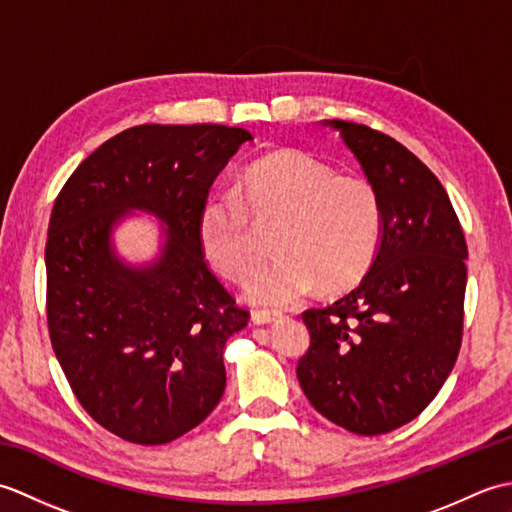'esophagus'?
<instances>
[{
	"label": "esophagus",
	"instance_id": "1",
	"mask_svg": "<svg viewBox=\"0 0 512 512\" xmlns=\"http://www.w3.org/2000/svg\"><path fill=\"white\" fill-rule=\"evenodd\" d=\"M281 319L279 312H266V310H257L250 314V321L255 325H268V323H277Z\"/></svg>",
	"mask_w": 512,
	"mask_h": 512
}]
</instances>
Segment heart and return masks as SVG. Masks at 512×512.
Segmentation results:
<instances>
[{"label":"heart","instance_id":"obj_1","mask_svg":"<svg viewBox=\"0 0 512 512\" xmlns=\"http://www.w3.org/2000/svg\"><path fill=\"white\" fill-rule=\"evenodd\" d=\"M250 219L275 224L270 246L279 255L250 273L246 297L273 308L295 306L317 284L328 292L358 284L383 237V202L372 182L292 147L250 162L237 200L211 198L200 206V250L226 279H244L255 262Z\"/></svg>","mask_w":512,"mask_h":512}]
</instances>
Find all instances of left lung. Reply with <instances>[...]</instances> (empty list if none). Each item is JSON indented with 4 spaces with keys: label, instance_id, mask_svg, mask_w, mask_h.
Here are the masks:
<instances>
[{
    "label": "left lung",
    "instance_id": "8db88e82",
    "mask_svg": "<svg viewBox=\"0 0 512 512\" xmlns=\"http://www.w3.org/2000/svg\"><path fill=\"white\" fill-rule=\"evenodd\" d=\"M339 132L383 202V237L352 292L301 314L310 350L297 378L321 416L358 436L413 420L449 378L462 343L466 250L447 191L394 138L350 121Z\"/></svg>",
    "mask_w": 512,
    "mask_h": 512
}]
</instances>
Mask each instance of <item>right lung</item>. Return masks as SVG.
<instances>
[{"instance_id":"add662e5","label":"right lung","mask_w":512,"mask_h":512,"mask_svg":"<svg viewBox=\"0 0 512 512\" xmlns=\"http://www.w3.org/2000/svg\"><path fill=\"white\" fill-rule=\"evenodd\" d=\"M248 140L226 125L129 127L85 158L54 202L50 341L83 409L127 442L176 440L224 394V345L248 312L206 266L198 213ZM134 212L161 222L145 263L115 248V228Z\"/></svg>"}]
</instances>
